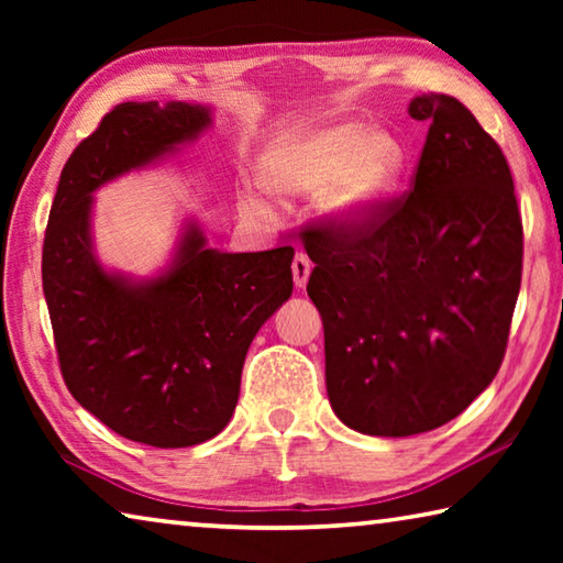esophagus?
<instances>
[{"label": "esophagus", "instance_id": "34e87169", "mask_svg": "<svg viewBox=\"0 0 563 563\" xmlns=\"http://www.w3.org/2000/svg\"><path fill=\"white\" fill-rule=\"evenodd\" d=\"M310 271H312V265H310L308 255H305V253L295 255V258H292V280H295V288L302 290L305 285H308Z\"/></svg>", "mask_w": 563, "mask_h": 563}]
</instances>
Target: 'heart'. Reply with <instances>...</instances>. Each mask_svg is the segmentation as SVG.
Here are the masks:
<instances>
[{"instance_id":"obj_1","label":"heart","mask_w":563,"mask_h":563,"mask_svg":"<svg viewBox=\"0 0 563 563\" xmlns=\"http://www.w3.org/2000/svg\"><path fill=\"white\" fill-rule=\"evenodd\" d=\"M405 168L407 146L395 131L340 119L275 139L261 156V184L283 198L316 194L322 221L350 231L383 211ZM243 206L255 216L271 213L268 201L255 190H245Z\"/></svg>"}]
</instances>
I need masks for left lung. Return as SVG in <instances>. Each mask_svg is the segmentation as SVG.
<instances>
[{
  "label": "left lung",
  "instance_id": "left-lung-1",
  "mask_svg": "<svg viewBox=\"0 0 563 563\" xmlns=\"http://www.w3.org/2000/svg\"><path fill=\"white\" fill-rule=\"evenodd\" d=\"M407 111L430 123L409 196L350 231H305L332 412L373 437L437 430L489 387L521 285V216L497 141L446 93Z\"/></svg>",
  "mask_w": 563,
  "mask_h": 563
}]
</instances>
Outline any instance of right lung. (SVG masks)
<instances>
[{
  "label": "right lung",
  "instance_id": "right-lung-1",
  "mask_svg": "<svg viewBox=\"0 0 563 563\" xmlns=\"http://www.w3.org/2000/svg\"><path fill=\"white\" fill-rule=\"evenodd\" d=\"M211 123L201 103H119L66 161L44 235V298L66 387L109 430L161 450L225 430L247 347L292 295L290 245L223 253L196 218L148 278L99 261L93 194L178 154Z\"/></svg>",
  "mask_w": 563,
  "mask_h": 563
}]
</instances>
